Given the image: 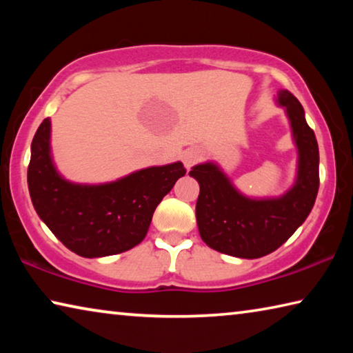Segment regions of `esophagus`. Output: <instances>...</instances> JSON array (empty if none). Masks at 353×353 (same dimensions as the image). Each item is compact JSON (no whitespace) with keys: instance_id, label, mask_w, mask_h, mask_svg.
Segmentation results:
<instances>
[{"instance_id":"esophagus-1","label":"esophagus","mask_w":353,"mask_h":353,"mask_svg":"<svg viewBox=\"0 0 353 353\" xmlns=\"http://www.w3.org/2000/svg\"><path fill=\"white\" fill-rule=\"evenodd\" d=\"M199 160V151L198 149H187V151L182 152V162L185 165V168L190 170L196 162Z\"/></svg>"}]
</instances>
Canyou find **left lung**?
Listing matches in <instances>:
<instances>
[{"instance_id": "obj_1", "label": "left lung", "mask_w": 353, "mask_h": 353, "mask_svg": "<svg viewBox=\"0 0 353 353\" xmlns=\"http://www.w3.org/2000/svg\"><path fill=\"white\" fill-rule=\"evenodd\" d=\"M276 103L290 121L297 151L296 177L279 196L255 198L238 190L221 166L207 160L190 176L199 183L196 221L208 248L238 259H260L288 240L312 212L319 190V149L294 94L279 90Z\"/></svg>"}]
</instances>
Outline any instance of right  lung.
Here are the masks:
<instances>
[{
    "mask_svg": "<svg viewBox=\"0 0 353 353\" xmlns=\"http://www.w3.org/2000/svg\"><path fill=\"white\" fill-rule=\"evenodd\" d=\"M182 162L137 170L105 183H76L57 170L51 151V119L34 135L28 188L32 205L71 252L98 259L126 252L148 234L154 210L185 176Z\"/></svg>",
    "mask_w": 353,
    "mask_h": 353,
    "instance_id": "add662e5",
    "label": "right lung"
}]
</instances>
